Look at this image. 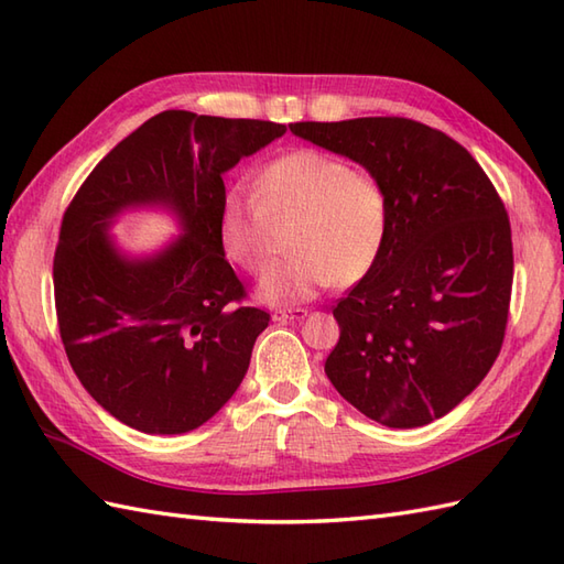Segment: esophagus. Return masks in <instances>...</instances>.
Instances as JSON below:
<instances>
[{
  "label": "esophagus",
  "instance_id": "esophagus-1",
  "mask_svg": "<svg viewBox=\"0 0 564 564\" xmlns=\"http://www.w3.org/2000/svg\"><path fill=\"white\" fill-rule=\"evenodd\" d=\"M307 317L305 307H279L273 310V322H301Z\"/></svg>",
  "mask_w": 564,
  "mask_h": 564
}]
</instances>
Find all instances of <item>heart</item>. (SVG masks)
<instances>
[{
	"label": "heart",
	"instance_id": "b5f03b06",
	"mask_svg": "<svg viewBox=\"0 0 564 564\" xmlns=\"http://www.w3.org/2000/svg\"><path fill=\"white\" fill-rule=\"evenodd\" d=\"M295 215L291 249L259 283L271 305L310 301L334 281L351 285L376 267L390 232L386 188L329 152L303 148L261 166L254 194L227 191L218 237L225 257L257 273L269 261V218Z\"/></svg>",
	"mask_w": 564,
	"mask_h": 564
}]
</instances>
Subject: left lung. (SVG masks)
Segmentation results:
<instances>
[{
    "label": "left lung",
    "mask_w": 564,
    "mask_h": 564,
    "mask_svg": "<svg viewBox=\"0 0 564 564\" xmlns=\"http://www.w3.org/2000/svg\"><path fill=\"white\" fill-rule=\"evenodd\" d=\"M378 178L390 232L378 263L334 307L325 373L346 402L390 429L448 414L497 361L509 319L511 225L463 145L398 116L291 123Z\"/></svg>",
    "instance_id": "1"
}]
</instances>
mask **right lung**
Masks as SVG:
<instances>
[{"mask_svg": "<svg viewBox=\"0 0 564 564\" xmlns=\"http://www.w3.org/2000/svg\"><path fill=\"white\" fill-rule=\"evenodd\" d=\"M251 118L162 111L94 166L65 210L53 261L59 337L79 382L145 434H186L232 398L269 313L242 305L225 259L223 174L281 138ZM170 209L183 235L148 258L108 237L118 214Z\"/></svg>", "mask_w": 564, "mask_h": 564, "instance_id": "add662e5", "label": "right lung"}]
</instances>
